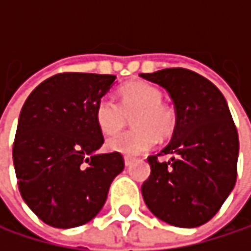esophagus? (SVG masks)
Returning <instances> with one entry per match:
<instances>
[{
	"label": "esophagus",
	"instance_id": "obj_1",
	"mask_svg": "<svg viewBox=\"0 0 251 251\" xmlns=\"http://www.w3.org/2000/svg\"><path fill=\"white\" fill-rule=\"evenodd\" d=\"M132 161H133V160H132L130 157H127V155H125V166H126V167H129V166L132 164Z\"/></svg>",
	"mask_w": 251,
	"mask_h": 251
}]
</instances>
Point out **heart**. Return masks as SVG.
Segmentation results:
<instances>
[{
  "instance_id": "heart-1",
  "label": "heart",
  "mask_w": 251,
  "mask_h": 251,
  "mask_svg": "<svg viewBox=\"0 0 251 251\" xmlns=\"http://www.w3.org/2000/svg\"><path fill=\"white\" fill-rule=\"evenodd\" d=\"M133 116L132 130L109 139L110 151L125 155H138L150 151L158 136H170L176 127L175 110L163 103V93L150 84L133 82L121 90V100L103 96L96 106V122L104 135H115Z\"/></svg>"
}]
</instances>
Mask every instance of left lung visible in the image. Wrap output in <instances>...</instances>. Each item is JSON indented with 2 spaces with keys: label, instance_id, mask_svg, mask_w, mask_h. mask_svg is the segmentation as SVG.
<instances>
[{
  "label": "left lung",
  "instance_id": "8db88e82",
  "mask_svg": "<svg viewBox=\"0 0 251 251\" xmlns=\"http://www.w3.org/2000/svg\"><path fill=\"white\" fill-rule=\"evenodd\" d=\"M167 90L176 110L170 144L150 155L151 175L142 184L150 211L181 228L208 223L237 180L238 133L223 93L205 76L184 68L141 74ZM172 155L160 162L158 155Z\"/></svg>",
  "mask_w": 251,
  "mask_h": 251
}]
</instances>
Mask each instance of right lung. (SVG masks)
<instances>
[{
  "label": "right lung",
  "instance_id": "add662e5",
  "mask_svg": "<svg viewBox=\"0 0 251 251\" xmlns=\"http://www.w3.org/2000/svg\"><path fill=\"white\" fill-rule=\"evenodd\" d=\"M115 78L56 74L30 93L20 112L13 144L17 184L48 226L73 228L93 220L125 169L121 152L96 154L104 142L96 106Z\"/></svg>",
  "mask_w": 251,
  "mask_h": 251
}]
</instances>
